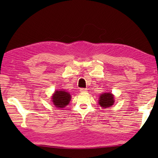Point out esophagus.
Masks as SVG:
<instances>
[{
    "instance_id": "34e87169",
    "label": "esophagus",
    "mask_w": 158,
    "mask_h": 158,
    "mask_svg": "<svg viewBox=\"0 0 158 158\" xmlns=\"http://www.w3.org/2000/svg\"><path fill=\"white\" fill-rule=\"evenodd\" d=\"M88 89L86 88H80V92H86Z\"/></svg>"
}]
</instances>
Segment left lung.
Masks as SVG:
<instances>
[{
    "mask_svg": "<svg viewBox=\"0 0 158 158\" xmlns=\"http://www.w3.org/2000/svg\"><path fill=\"white\" fill-rule=\"evenodd\" d=\"M99 99V106L104 109L111 107L114 102V95L111 93L102 94Z\"/></svg>",
    "mask_w": 158,
    "mask_h": 158,
    "instance_id": "1",
    "label": "left lung"
}]
</instances>
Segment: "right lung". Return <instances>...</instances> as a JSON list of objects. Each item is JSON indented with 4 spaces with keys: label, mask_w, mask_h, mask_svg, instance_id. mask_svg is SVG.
<instances>
[{
    "label": "right lung",
    "mask_w": 158,
    "mask_h": 158,
    "mask_svg": "<svg viewBox=\"0 0 158 158\" xmlns=\"http://www.w3.org/2000/svg\"><path fill=\"white\" fill-rule=\"evenodd\" d=\"M52 102L58 108H63L69 103L71 95L69 93L65 92V91H55L54 94L52 96Z\"/></svg>",
    "instance_id": "1"
}]
</instances>
